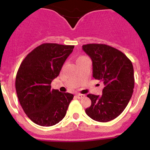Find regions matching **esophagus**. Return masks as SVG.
Returning a JSON list of instances; mask_svg holds the SVG:
<instances>
[{"mask_svg":"<svg viewBox=\"0 0 150 150\" xmlns=\"http://www.w3.org/2000/svg\"><path fill=\"white\" fill-rule=\"evenodd\" d=\"M76 96L78 98H83L85 97V95H83V94L78 93V94H76Z\"/></svg>","mask_w":150,"mask_h":150,"instance_id":"esophagus-1","label":"esophagus"}]
</instances>
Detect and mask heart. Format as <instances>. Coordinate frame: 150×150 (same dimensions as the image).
Returning a JSON list of instances; mask_svg holds the SVG:
<instances>
[{"mask_svg":"<svg viewBox=\"0 0 150 150\" xmlns=\"http://www.w3.org/2000/svg\"><path fill=\"white\" fill-rule=\"evenodd\" d=\"M86 57H84V56H81V57H79L78 58V59L77 60H78V59H83V58Z\"/></svg>","mask_w":150,"mask_h":150,"instance_id":"1","label":"heart"}]
</instances>
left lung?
Instances as JSON below:
<instances>
[{
  "mask_svg": "<svg viewBox=\"0 0 150 150\" xmlns=\"http://www.w3.org/2000/svg\"><path fill=\"white\" fill-rule=\"evenodd\" d=\"M83 50L92 59L93 77L105 85L100 96H87L91 105L86 113L99 122L113 120L124 111L133 93L132 63L121 51L103 44L85 45Z\"/></svg>",
  "mask_w": 150,
  "mask_h": 150,
  "instance_id": "1",
  "label": "left lung"
}]
</instances>
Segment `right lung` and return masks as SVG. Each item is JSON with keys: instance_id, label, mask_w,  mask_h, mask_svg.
I'll return each mask as SVG.
<instances>
[{"instance_id": "right-lung-1", "label": "right lung", "mask_w": 150, "mask_h": 150, "mask_svg": "<svg viewBox=\"0 0 150 150\" xmlns=\"http://www.w3.org/2000/svg\"><path fill=\"white\" fill-rule=\"evenodd\" d=\"M73 45L45 43L33 50L22 61L16 77V90L28 117L42 127L62 121L74 96L51 89Z\"/></svg>"}]
</instances>
